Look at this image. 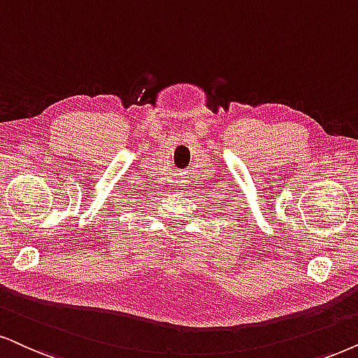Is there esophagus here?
I'll use <instances>...</instances> for the list:
<instances>
[{
    "instance_id": "esophagus-1",
    "label": "esophagus",
    "mask_w": 358,
    "mask_h": 358,
    "mask_svg": "<svg viewBox=\"0 0 358 358\" xmlns=\"http://www.w3.org/2000/svg\"><path fill=\"white\" fill-rule=\"evenodd\" d=\"M175 183H176V187L183 189V188H187V187H188V183H189V182H188L187 178H182V180H178V182H175Z\"/></svg>"
}]
</instances>
